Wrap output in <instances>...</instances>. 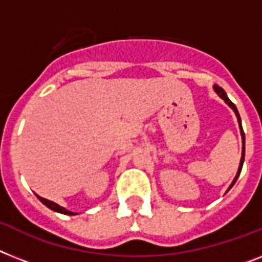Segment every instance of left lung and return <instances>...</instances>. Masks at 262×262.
<instances>
[{"instance_id":"1","label":"left lung","mask_w":262,"mask_h":262,"mask_svg":"<svg viewBox=\"0 0 262 262\" xmlns=\"http://www.w3.org/2000/svg\"><path fill=\"white\" fill-rule=\"evenodd\" d=\"M213 88H214V91H215V94H217L218 96L221 97L222 100H224L225 103H226V104H228L229 107L232 108L233 111H234L235 116H237V122H238L239 133H241V139H243V152H241V161H239V166H238V170H237V174H235L234 179H233V182L230 183V186H229V189H228V191H229V190H230V189H232V187H233V185H234V183H235V181L238 179L239 174H241V170H243L244 161H245V134H244L243 124H241V118H239V114H238V111H237V107H235V105L233 104L232 101H230V99H229V97H228V95H226V92H225V91L222 90V88L220 87V85H215V84H214Z\"/></svg>"}]
</instances>
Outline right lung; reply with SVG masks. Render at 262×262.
Wrapping results in <instances>:
<instances>
[{"label":"right lung","mask_w":262,"mask_h":262,"mask_svg":"<svg viewBox=\"0 0 262 262\" xmlns=\"http://www.w3.org/2000/svg\"><path fill=\"white\" fill-rule=\"evenodd\" d=\"M36 195H37V194H36ZM37 198H38V200L41 201V202H42V204L45 205V206L49 207V209H51V210L56 211V213L66 214V215H76V214H77V213H73V211L67 210L66 207L60 206V205H57V204H56V202H53V201L45 200V198H42V196H40V195H37Z\"/></svg>","instance_id":"obj_1"}]
</instances>
